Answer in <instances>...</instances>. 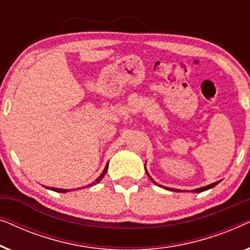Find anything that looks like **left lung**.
<instances>
[{
  "label": "left lung",
  "mask_w": 250,
  "mask_h": 250,
  "mask_svg": "<svg viewBox=\"0 0 250 250\" xmlns=\"http://www.w3.org/2000/svg\"><path fill=\"white\" fill-rule=\"evenodd\" d=\"M146 174H148V172H146ZM148 176L150 177V175L148 174ZM150 179H151V177H150ZM151 181L155 184H157L155 181H153L152 179H151ZM220 183V181H217V182H214V183H211V184H209V186H206V187H203V188H198V189H194L193 190V192H203V191H206V190H208V189H211V188H214L215 186H217V184ZM162 187V186H160ZM164 188V187H163ZM167 190H172V191H175V192H180V190H177V189H170V188H166Z\"/></svg>",
  "instance_id": "8db88e82"
}]
</instances>
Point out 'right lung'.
<instances>
[{
    "mask_svg": "<svg viewBox=\"0 0 250 250\" xmlns=\"http://www.w3.org/2000/svg\"><path fill=\"white\" fill-rule=\"evenodd\" d=\"M107 170H108V164H107V165H105V167H104V172H102V173H101V175H100V176H99V177H98V179H97V180H95L93 183H92V184H88V186H87V187H92V186H94V184H97V183H99V182H100V181L102 180V177H104V176L105 175V173H107ZM47 189H50V190H52V191H56V192H61V193L68 192V191H69V190H68V189H59V188H49V187H47Z\"/></svg>",
    "mask_w": 250,
    "mask_h": 250,
    "instance_id": "right-lung-1",
    "label": "right lung"
}]
</instances>
